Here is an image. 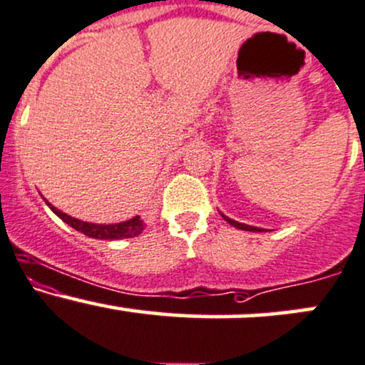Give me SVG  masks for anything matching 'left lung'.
Segmentation results:
<instances>
[{"mask_svg":"<svg viewBox=\"0 0 365 365\" xmlns=\"http://www.w3.org/2000/svg\"><path fill=\"white\" fill-rule=\"evenodd\" d=\"M223 216V220H225V222H228L230 223L232 227H235V228H241V230H247V232H263V228H258V227H251V225H246V223H241V222H235V220H232V218H228V216H225L223 213H220Z\"/></svg>","mask_w":365,"mask_h":365,"instance_id":"obj_1","label":"left lung"}]
</instances>
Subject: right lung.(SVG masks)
Masks as SVG:
<instances>
[{
	"label": "right lung",
	"mask_w": 365,
	"mask_h": 365,
	"mask_svg": "<svg viewBox=\"0 0 365 365\" xmlns=\"http://www.w3.org/2000/svg\"><path fill=\"white\" fill-rule=\"evenodd\" d=\"M45 199V197H43ZM46 206L53 211L55 215L58 216L62 222H66L67 225H71L72 228H76L81 234L88 235L91 239H102V241H114V239H128V237H135V235L142 234V230L145 228V223L140 216H133V218L126 220V222L121 223H90V222H83V220L74 218V216H69L62 211L57 210L55 206H51L50 202L46 201Z\"/></svg>",
	"instance_id": "add662e5"
}]
</instances>
